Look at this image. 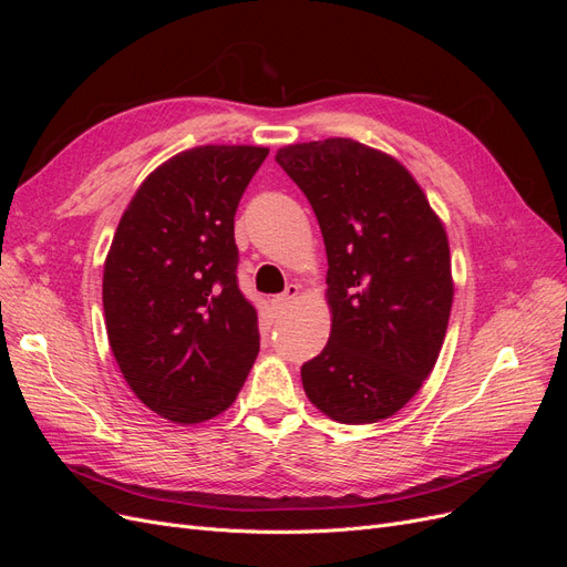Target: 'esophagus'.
<instances>
[{
    "instance_id": "34e87169",
    "label": "esophagus",
    "mask_w": 567,
    "mask_h": 567,
    "mask_svg": "<svg viewBox=\"0 0 567 567\" xmlns=\"http://www.w3.org/2000/svg\"><path fill=\"white\" fill-rule=\"evenodd\" d=\"M298 296H300V286L290 284V286H286V290H284L281 296H274V298H271V307H274V310H277V312H284L290 302L298 300Z\"/></svg>"
}]
</instances>
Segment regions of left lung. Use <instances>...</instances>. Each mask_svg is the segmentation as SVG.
<instances>
[{
	"label": "left lung",
	"instance_id": "obj_1",
	"mask_svg": "<svg viewBox=\"0 0 567 567\" xmlns=\"http://www.w3.org/2000/svg\"><path fill=\"white\" fill-rule=\"evenodd\" d=\"M274 158L310 200L329 257L331 336L302 364L305 394L338 423L390 419L431 375L447 333V229L385 151L331 136L288 144Z\"/></svg>",
	"mask_w": 567,
	"mask_h": 567
}]
</instances>
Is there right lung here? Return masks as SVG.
<instances>
[{
  "label": "right lung",
  "mask_w": 567,
  "mask_h": 567,
  "mask_svg": "<svg viewBox=\"0 0 567 567\" xmlns=\"http://www.w3.org/2000/svg\"><path fill=\"white\" fill-rule=\"evenodd\" d=\"M267 146L205 144L161 163L120 217L104 262L106 333L130 390L194 425L227 411L260 352L236 286L234 215Z\"/></svg>",
  "instance_id": "add662e5"
}]
</instances>
